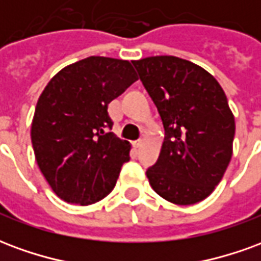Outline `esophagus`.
<instances>
[{"label": "esophagus", "mask_w": 261, "mask_h": 261, "mask_svg": "<svg viewBox=\"0 0 261 261\" xmlns=\"http://www.w3.org/2000/svg\"><path fill=\"white\" fill-rule=\"evenodd\" d=\"M144 141H145V138H144V137H142V138H140V140H137V141L134 142V147L141 148L142 144H144Z\"/></svg>", "instance_id": "esophagus-1"}]
</instances>
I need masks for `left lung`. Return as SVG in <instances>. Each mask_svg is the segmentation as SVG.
<instances>
[{
  "instance_id": "obj_1",
  "label": "left lung",
  "mask_w": 261,
  "mask_h": 261,
  "mask_svg": "<svg viewBox=\"0 0 261 261\" xmlns=\"http://www.w3.org/2000/svg\"><path fill=\"white\" fill-rule=\"evenodd\" d=\"M133 64L165 128L158 162L147 170L149 185L177 205L202 201L232 158L235 117L224 89L208 71L175 56Z\"/></svg>"
}]
</instances>
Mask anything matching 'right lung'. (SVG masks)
Here are the masks:
<instances>
[{"instance_id":"obj_1","label":"right lung","mask_w":261,"mask_h":261,"mask_svg":"<svg viewBox=\"0 0 261 261\" xmlns=\"http://www.w3.org/2000/svg\"><path fill=\"white\" fill-rule=\"evenodd\" d=\"M137 80L130 61L92 56L64 67L46 85L32 121V145L61 200L89 205L114 189L131 145L108 133L113 125L108 106Z\"/></svg>"}]
</instances>
